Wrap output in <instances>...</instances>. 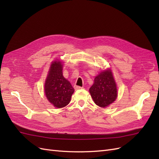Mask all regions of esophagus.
<instances>
[{"mask_svg":"<svg viewBox=\"0 0 159 159\" xmlns=\"http://www.w3.org/2000/svg\"><path fill=\"white\" fill-rule=\"evenodd\" d=\"M83 88L82 87H80V86H78V85H75L74 86V89L75 90H78V89H82Z\"/></svg>","mask_w":159,"mask_h":159,"instance_id":"esophagus-1","label":"esophagus"}]
</instances>
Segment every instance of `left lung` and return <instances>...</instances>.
I'll return each mask as SVG.
<instances>
[{"instance_id":"1","label":"left lung","mask_w":159,"mask_h":159,"mask_svg":"<svg viewBox=\"0 0 159 159\" xmlns=\"http://www.w3.org/2000/svg\"><path fill=\"white\" fill-rule=\"evenodd\" d=\"M89 93L95 103L101 107H106L115 102L117 89L111 70L102 71L95 77Z\"/></svg>"}]
</instances>
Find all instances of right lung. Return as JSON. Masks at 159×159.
Segmentation results:
<instances>
[{"mask_svg": "<svg viewBox=\"0 0 159 159\" xmlns=\"http://www.w3.org/2000/svg\"><path fill=\"white\" fill-rule=\"evenodd\" d=\"M61 62L54 61L47 75L44 84L45 95L55 107L61 108L69 104L74 89L62 74Z\"/></svg>", "mask_w": 159, "mask_h": 159, "instance_id": "obj_1", "label": "right lung"}]
</instances>
